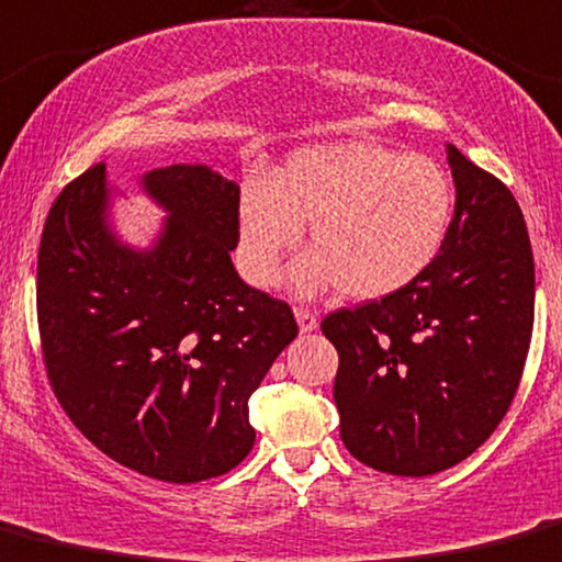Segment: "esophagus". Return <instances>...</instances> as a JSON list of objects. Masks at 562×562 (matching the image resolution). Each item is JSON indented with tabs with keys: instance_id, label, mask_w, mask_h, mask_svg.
<instances>
[{
	"instance_id": "esophagus-1",
	"label": "esophagus",
	"mask_w": 562,
	"mask_h": 562,
	"mask_svg": "<svg viewBox=\"0 0 562 562\" xmlns=\"http://www.w3.org/2000/svg\"><path fill=\"white\" fill-rule=\"evenodd\" d=\"M296 321L301 334H310V330L317 328V315L312 310H306V306H296Z\"/></svg>"
}]
</instances>
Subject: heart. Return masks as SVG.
Returning a JSON list of instances; mask_svg holds the SVG:
<instances>
[{
    "mask_svg": "<svg viewBox=\"0 0 562 562\" xmlns=\"http://www.w3.org/2000/svg\"><path fill=\"white\" fill-rule=\"evenodd\" d=\"M452 212V177L436 158L374 142L312 145L269 182L241 188V269L269 288L310 226L315 252L293 271L299 291L339 285L350 299H382L439 258Z\"/></svg>",
    "mask_w": 562,
    "mask_h": 562,
    "instance_id": "heart-1",
    "label": "heart"
}]
</instances>
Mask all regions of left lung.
I'll return each mask as SVG.
<instances>
[{"mask_svg":"<svg viewBox=\"0 0 562 562\" xmlns=\"http://www.w3.org/2000/svg\"><path fill=\"white\" fill-rule=\"evenodd\" d=\"M454 215L439 258L401 291L323 317L339 352V434L360 463L428 476L490 439L522 380L536 271L509 188L447 145Z\"/></svg>","mask_w":562,"mask_h":562,"instance_id":"1","label":"left lung"}]
</instances>
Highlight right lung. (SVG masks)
I'll use <instances>...</instances> for the list:
<instances>
[{
	"label": "right lung",
	"instance_id": "right-lung-1",
	"mask_svg": "<svg viewBox=\"0 0 562 562\" xmlns=\"http://www.w3.org/2000/svg\"><path fill=\"white\" fill-rule=\"evenodd\" d=\"M142 186L169 212L150 250L108 228L104 164L58 193L37 256L40 341L58 404L97 450L193 484L252 450L247 401L299 326L285 301L236 274V182L175 164Z\"/></svg>",
	"mask_w": 562,
	"mask_h": 562
}]
</instances>
